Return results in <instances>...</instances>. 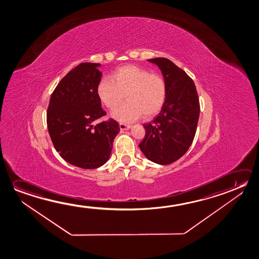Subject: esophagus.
Instances as JSON below:
<instances>
[{
	"mask_svg": "<svg viewBox=\"0 0 259 259\" xmlns=\"http://www.w3.org/2000/svg\"><path fill=\"white\" fill-rule=\"evenodd\" d=\"M131 127H132L131 125H126V124L124 123H119V128H120V131H122V132H124V131H128Z\"/></svg>",
	"mask_w": 259,
	"mask_h": 259,
	"instance_id": "obj_1",
	"label": "esophagus"
}]
</instances>
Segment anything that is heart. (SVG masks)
Here are the masks:
<instances>
[{
    "label": "heart",
    "instance_id": "obj_1",
    "mask_svg": "<svg viewBox=\"0 0 259 259\" xmlns=\"http://www.w3.org/2000/svg\"><path fill=\"white\" fill-rule=\"evenodd\" d=\"M96 93L101 103L112 111L126 96L127 102L111 113L120 122H133L151 118L164 106L167 87L164 77L151 74L148 69L128 65L113 71L110 77H103L97 84Z\"/></svg>",
    "mask_w": 259,
    "mask_h": 259
}]
</instances>
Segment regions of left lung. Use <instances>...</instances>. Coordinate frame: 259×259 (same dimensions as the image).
<instances>
[{
	"instance_id": "1",
	"label": "left lung",
	"mask_w": 259,
	"mask_h": 259,
	"mask_svg": "<svg viewBox=\"0 0 259 259\" xmlns=\"http://www.w3.org/2000/svg\"><path fill=\"white\" fill-rule=\"evenodd\" d=\"M148 61L161 70L167 95L159 114L144 124L146 135L140 148L148 160L171 164L184 156L193 143L200 115L197 91L189 75L167 58Z\"/></svg>"
}]
</instances>
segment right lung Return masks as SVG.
Segmentation results:
<instances>
[{
	"label": "right lung",
	"instance_id": "add662e5",
	"mask_svg": "<svg viewBox=\"0 0 259 259\" xmlns=\"http://www.w3.org/2000/svg\"><path fill=\"white\" fill-rule=\"evenodd\" d=\"M100 64L82 63L62 78L50 98L47 123L56 150L74 166L95 169L106 163L119 133L114 119L97 123L106 114L96 93Z\"/></svg>",
	"mask_w": 259,
	"mask_h": 259
}]
</instances>
